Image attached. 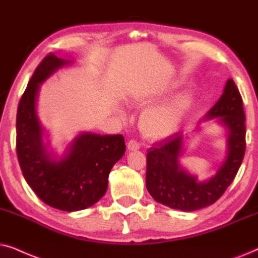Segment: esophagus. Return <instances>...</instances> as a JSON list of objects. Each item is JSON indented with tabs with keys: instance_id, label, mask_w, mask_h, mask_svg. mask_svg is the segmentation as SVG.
<instances>
[{
	"instance_id": "obj_1",
	"label": "esophagus",
	"mask_w": 258,
	"mask_h": 258,
	"mask_svg": "<svg viewBox=\"0 0 258 258\" xmlns=\"http://www.w3.org/2000/svg\"><path fill=\"white\" fill-rule=\"evenodd\" d=\"M139 147H140V144L135 139H131L128 143H127V149H128L130 151L139 150Z\"/></svg>"
}]
</instances>
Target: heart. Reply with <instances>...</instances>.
Instances as JSON below:
<instances>
[{
  "label": "heart",
  "mask_w": 258,
  "mask_h": 258,
  "mask_svg": "<svg viewBox=\"0 0 258 258\" xmlns=\"http://www.w3.org/2000/svg\"><path fill=\"white\" fill-rule=\"evenodd\" d=\"M179 82L140 91L133 98V101L138 105L149 102L169 94L173 89L179 87ZM195 104V94L186 91L176 97L165 100L161 104L154 105L147 108L142 115V130L150 137H163L177 128L181 120L185 118L188 111Z\"/></svg>",
  "instance_id": "heart-1"
}]
</instances>
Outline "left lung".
<instances>
[{"label":"left lung","instance_id":"8db88e82","mask_svg":"<svg viewBox=\"0 0 258 258\" xmlns=\"http://www.w3.org/2000/svg\"><path fill=\"white\" fill-rule=\"evenodd\" d=\"M205 119L218 118L229 130L228 156L208 181H197L179 165L183 136L180 132L158 142L147 152L146 187L158 203L181 211L209 207L222 197L235 179L245 153V114L243 100L232 79Z\"/></svg>","mask_w":258,"mask_h":258}]
</instances>
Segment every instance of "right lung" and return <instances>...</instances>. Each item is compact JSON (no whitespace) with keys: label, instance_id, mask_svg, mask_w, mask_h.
Wrapping results in <instances>:
<instances>
[{"label":"right lung","instance_id":"1","mask_svg":"<svg viewBox=\"0 0 258 258\" xmlns=\"http://www.w3.org/2000/svg\"><path fill=\"white\" fill-rule=\"evenodd\" d=\"M70 62L48 54L36 67L17 107L16 153L23 177L37 197L51 208L72 212L92 207L106 194L108 174L126 146L121 135L86 132L60 160L48 152L35 112L36 95L40 84Z\"/></svg>","mask_w":258,"mask_h":258}]
</instances>
